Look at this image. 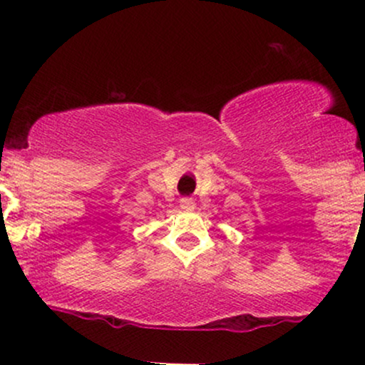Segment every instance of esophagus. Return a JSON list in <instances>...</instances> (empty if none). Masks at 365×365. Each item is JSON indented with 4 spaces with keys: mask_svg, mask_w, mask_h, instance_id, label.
I'll return each mask as SVG.
<instances>
[{
    "mask_svg": "<svg viewBox=\"0 0 365 365\" xmlns=\"http://www.w3.org/2000/svg\"><path fill=\"white\" fill-rule=\"evenodd\" d=\"M180 207H182L183 211H194L195 200L190 199V197H182V199H180Z\"/></svg>",
    "mask_w": 365,
    "mask_h": 365,
    "instance_id": "1",
    "label": "esophagus"
}]
</instances>
